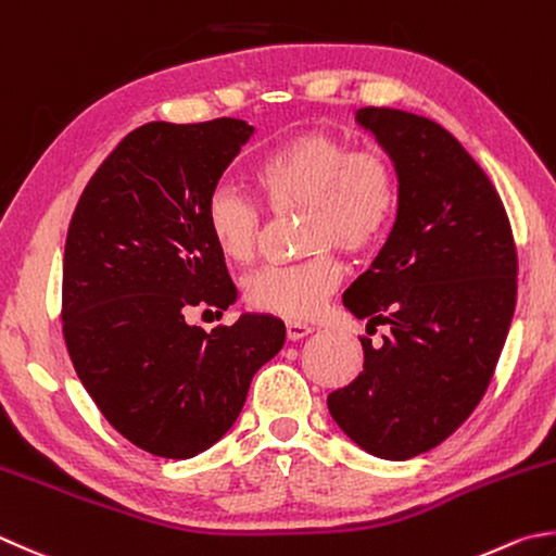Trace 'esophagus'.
I'll return each instance as SVG.
<instances>
[{"label": "esophagus", "instance_id": "1", "mask_svg": "<svg viewBox=\"0 0 556 556\" xmlns=\"http://www.w3.org/2000/svg\"><path fill=\"white\" fill-rule=\"evenodd\" d=\"M286 329H288V339H290V341L305 339L307 333H312V331H314L312 324H305V321H288V324H286Z\"/></svg>", "mask_w": 556, "mask_h": 556}]
</instances>
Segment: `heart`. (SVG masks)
Wrapping results in <instances>:
<instances>
[{
  "label": "heart",
  "instance_id": "1",
  "mask_svg": "<svg viewBox=\"0 0 556 556\" xmlns=\"http://www.w3.org/2000/svg\"><path fill=\"white\" fill-rule=\"evenodd\" d=\"M258 203L270 215L302 211L300 244L309 258L266 266L244 280V300L280 317H309L339 286L341 266L331 249L349 256L375 249L400 207V176L392 156L353 150L341 135L300 130L276 142L251 169ZM264 215L235 186H217L205 203V229L225 258H254Z\"/></svg>",
  "mask_w": 556,
  "mask_h": 556
}]
</instances>
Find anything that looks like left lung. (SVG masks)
<instances>
[{
  "label": "left lung",
  "mask_w": 556,
  "mask_h": 556,
  "mask_svg": "<svg viewBox=\"0 0 556 556\" xmlns=\"http://www.w3.org/2000/svg\"><path fill=\"white\" fill-rule=\"evenodd\" d=\"M400 176L396 223L372 266L343 292L380 345L363 372L327 396L365 453L408 459L443 443L475 412L504 349L518 256L504 203L481 166L441 125L396 109H361Z\"/></svg>",
  "instance_id": "left-lung-1"
}]
</instances>
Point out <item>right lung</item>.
<instances>
[{"instance_id": "right-lung-1", "label": "right lung", "mask_w": 556, "mask_h": 556, "mask_svg": "<svg viewBox=\"0 0 556 556\" xmlns=\"http://www.w3.org/2000/svg\"><path fill=\"white\" fill-rule=\"evenodd\" d=\"M254 125L148 123L125 135L84 188L62 264V333L99 412L132 445L188 459L223 438L286 324L242 314L205 331L191 307L237 300L205 203Z\"/></svg>"}]
</instances>
